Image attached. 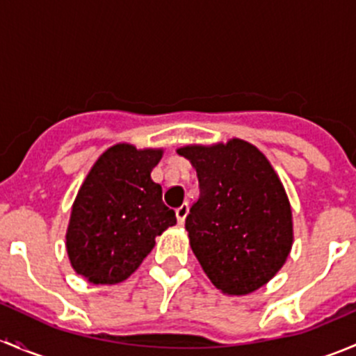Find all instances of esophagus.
<instances>
[{
	"instance_id": "esophagus-1",
	"label": "esophagus",
	"mask_w": 356,
	"mask_h": 356,
	"mask_svg": "<svg viewBox=\"0 0 356 356\" xmlns=\"http://www.w3.org/2000/svg\"><path fill=\"white\" fill-rule=\"evenodd\" d=\"M188 213H189V204L188 203H182L181 207H179L177 210H175V215H177L179 224H184V220H186V217H188Z\"/></svg>"
}]
</instances>
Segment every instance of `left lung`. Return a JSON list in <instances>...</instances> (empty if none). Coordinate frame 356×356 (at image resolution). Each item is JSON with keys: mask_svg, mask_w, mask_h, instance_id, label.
Listing matches in <instances>:
<instances>
[{"mask_svg": "<svg viewBox=\"0 0 356 356\" xmlns=\"http://www.w3.org/2000/svg\"><path fill=\"white\" fill-rule=\"evenodd\" d=\"M196 168L200 198L186 217L196 258L225 294H248L270 281L293 245L291 207L277 174L253 145L177 149Z\"/></svg>", "mask_w": 356, "mask_h": 356, "instance_id": "1", "label": "left lung"}]
</instances>
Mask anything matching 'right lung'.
I'll return each instance as SVG.
<instances>
[{"mask_svg":"<svg viewBox=\"0 0 356 356\" xmlns=\"http://www.w3.org/2000/svg\"><path fill=\"white\" fill-rule=\"evenodd\" d=\"M161 149L115 145L92 165L72 207L67 251L79 275L117 284L141 265L155 238L177 222L152 170Z\"/></svg>","mask_w":356,"mask_h":356,"instance_id":"right-lung-1","label":"right lung"}]
</instances>
